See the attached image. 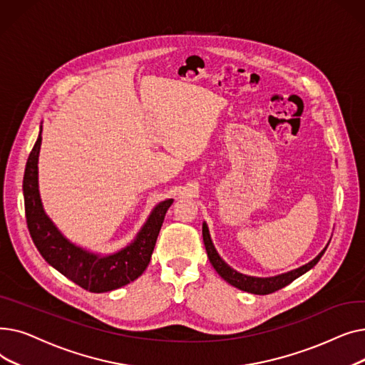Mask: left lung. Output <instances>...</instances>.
Listing matches in <instances>:
<instances>
[{"instance_id":"obj_1","label":"left lung","mask_w":365,"mask_h":365,"mask_svg":"<svg viewBox=\"0 0 365 365\" xmlns=\"http://www.w3.org/2000/svg\"><path fill=\"white\" fill-rule=\"evenodd\" d=\"M202 240H204V245H205V250H207V256L210 259V263L213 264L216 272L226 282L237 287V289H240L242 292H247V293H253V294H269V293H274V292L282 289V287H285V285H289L296 278L302 277L303 274H306L309 269H312V267L318 263V260L322 257L324 252L327 250V247H329V245L325 247L324 250L314 260L297 267V269H294V271L285 272V274H281V275H277V277H269V278H257V277H250V275H244V274L237 272L219 256V253L216 252V248L213 245L212 237H210V232H208V227H207L205 222L202 223Z\"/></svg>"}]
</instances>
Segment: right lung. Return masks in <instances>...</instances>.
Instances as JSON below:
<instances>
[{
	"mask_svg": "<svg viewBox=\"0 0 365 365\" xmlns=\"http://www.w3.org/2000/svg\"><path fill=\"white\" fill-rule=\"evenodd\" d=\"M43 131V127H41ZM41 131L29 153L24 176L26 223L31 238L44 260L56 271L91 293H106L139 278L150 262L160 229L173 200L161 201L127 247L113 255H96L71 242L46 215L38 190V155Z\"/></svg>",
	"mask_w": 365,
	"mask_h": 365,
	"instance_id": "add662e5",
	"label": "right lung"
}]
</instances>
